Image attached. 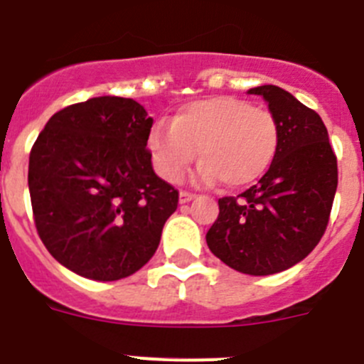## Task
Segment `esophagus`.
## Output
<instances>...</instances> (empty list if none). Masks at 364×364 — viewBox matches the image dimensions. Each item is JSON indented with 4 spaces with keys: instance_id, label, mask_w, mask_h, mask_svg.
Listing matches in <instances>:
<instances>
[{
    "instance_id": "34e87169",
    "label": "esophagus",
    "mask_w": 364,
    "mask_h": 364,
    "mask_svg": "<svg viewBox=\"0 0 364 364\" xmlns=\"http://www.w3.org/2000/svg\"><path fill=\"white\" fill-rule=\"evenodd\" d=\"M195 196L196 195H193V193L189 191H180V204H188V202H191Z\"/></svg>"
}]
</instances>
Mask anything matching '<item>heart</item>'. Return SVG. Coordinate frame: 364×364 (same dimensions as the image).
<instances>
[{"label": "heart", "mask_w": 364, "mask_h": 364, "mask_svg": "<svg viewBox=\"0 0 364 364\" xmlns=\"http://www.w3.org/2000/svg\"><path fill=\"white\" fill-rule=\"evenodd\" d=\"M156 173L178 182L200 151L198 176L242 188L262 178L279 148L278 121L271 112L236 97H213L180 108L171 126L156 124L148 136Z\"/></svg>", "instance_id": "1"}]
</instances>
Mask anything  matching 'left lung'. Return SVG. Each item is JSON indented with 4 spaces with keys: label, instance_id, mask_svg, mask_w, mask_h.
I'll return each mask as SVG.
<instances>
[{
    "label": "left lung",
    "instance_id": "left-lung-1",
    "mask_svg": "<svg viewBox=\"0 0 364 364\" xmlns=\"http://www.w3.org/2000/svg\"><path fill=\"white\" fill-rule=\"evenodd\" d=\"M249 93L262 95L278 121V155L258 184L218 200L205 240L235 271L269 276L301 262L321 240L338 189V159L314 109L274 85Z\"/></svg>",
    "mask_w": 364,
    "mask_h": 364
}]
</instances>
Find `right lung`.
Returning a JSON list of instances; mask_svg holds the SVG:
<instances>
[{"mask_svg":"<svg viewBox=\"0 0 364 364\" xmlns=\"http://www.w3.org/2000/svg\"><path fill=\"white\" fill-rule=\"evenodd\" d=\"M151 126L136 101L105 95L53 113L32 146L36 229L75 274L115 282L155 255L178 191L153 171Z\"/></svg>","mask_w":364,"mask_h":364,"instance_id":"1","label":"right lung"}]
</instances>
